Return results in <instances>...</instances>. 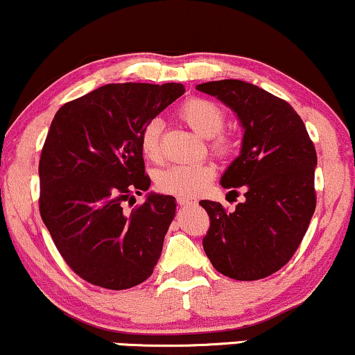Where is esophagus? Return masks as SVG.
Segmentation results:
<instances>
[{"label": "esophagus", "instance_id": "1", "mask_svg": "<svg viewBox=\"0 0 355 355\" xmlns=\"http://www.w3.org/2000/svg\"><path fill=\"white\" fill-rule=\"evenodd\" d=\"M178 204L179 205H186V207L189 205V207H191V205H198V200L192 199V198H178Z\"/></svg>", "mask_w": 355, "mask_h": 355}]
</instances>
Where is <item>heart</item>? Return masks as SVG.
I'll list each match as a JSON object with an SVG mask.
<instances>
[{"mask_svg":"<svg viewBox=\"0 0 355 355\" xmlns=\"http://www.w3.org/2000/svg\"><path fill=\"white\" fill-rule=\"evenodd\" d=\"M179 116L196 130L200 137L209 138V150L217 156H227L234 150V139L227 135L224 126L227 115L220 105L207 98H189L179 107ZM161 130L163 121L151 118L139 135V150L151 163H161ZM216 169L211 164H178L159 173L156 179L157 189L176 198H196L205 191L214 179Z\"/></svg>","mask_w":355,"mask_h":355,"instance_id":"heart-1","label":"heart"}]
</instances>
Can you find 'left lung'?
Listing matches in <instances>:
<instances>
[{"mask_svg": "<svg viewBox=\"0 0 355 355\" xmlns=\"http://www.w3.org/2000/svg\"><path fill=\"white\" fill-rule=\"evenodd\" d=\"M198 90L229 105L245 130L242 153L220 181L230 194L242 187L245 202L229 212L220 202L200 200L211 222L205 255L229 278H266L291 260L311 222L316 148L295 108L260 87L227 78Z\"/></svg>", "mask_w": 355, "mask_h": 355, "instance_id": "left-lung-1", "label": "left lung"}]
</instances>
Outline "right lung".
<instances>
[{
    "label": "right lung",
    "instance_id": "add662e5",
    "mask_svg": "<svg viewBox=\"0 0 355 355\" xmlns=\"http://www.w3.org/2000/svg\"><path fill=\"white\" fill-rule=\"evenodd\" d=\"M184 94L181 84H108L64 103L39 159V212L73 273L107 290L151 277L176 199L151 194L130 214L121 204L148 191L139 135Z\"/></svg>",
    "mask_w": 355,
    "mask_h": 355
}]
</instances>
